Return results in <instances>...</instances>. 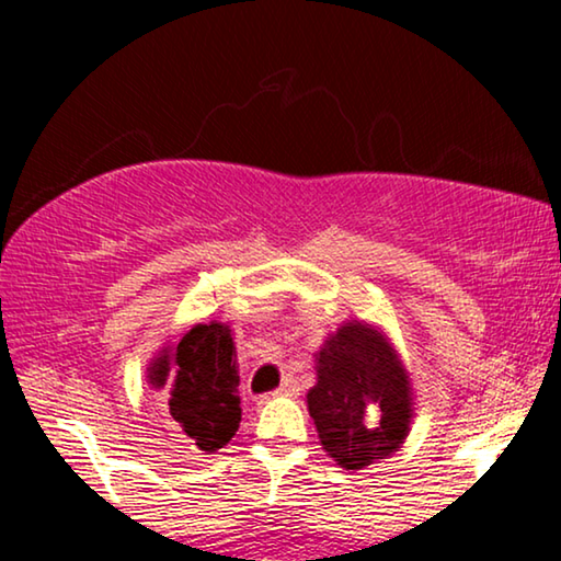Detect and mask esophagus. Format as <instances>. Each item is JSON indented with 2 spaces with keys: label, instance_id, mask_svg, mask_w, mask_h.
Here are the masks:
<instances>
[{
  "label": "esophagus",
  "instance_id": "34e87169",
  "mask_svg": "<svg viewBox=\"0 0 561 561\" xmlns=\"http://www.w3.org/2000/svg\"><path fill=\"white\" fill-rule=\"evenodd\" d=\"M277 396H299V383L294 378H284V383L277 388Z\"/></svg>",
  "mask_w": 561,
  "mask_h": 561
}]
</instances>
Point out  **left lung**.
I'll list each match as a JSON object with an SVG mask.
<instances>
[{
    "instance_id": "1",
    "label": "left lung",
    "mask_w": 561,
    "mask_h": 561,
    "mask_svg": "<svg viewBox=\"0 0 561 561\" xmlns=\"http://www.w3.org/2000/svg\"><path fill=\"white\" fill-rule=\"evenodd\" d=\"M307 403L321 445L346 470L398 450L413 415L396 351L360 321L341 327L317 354V386Z\"/></svg>"
}]
</instances>
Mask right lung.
Instances as JSON below:
<instances>
[{
    "mask_svg": "<svg viewBox=\"0 0 561 561\" xmlns=\"http://www.w3.org/2000/svg\"><path fill=\"white\" fill-rule=\"evenodd\" d=\"M230 329L197 324L148 368L150 383L168 386L175 433L185 445L215 453L240 428V374Z\"/></svg>",
    "mask_w": 561,
    "mask_h": 561,
    "instance_id": "1",
    "label": "right lung"
}]
</instances>
